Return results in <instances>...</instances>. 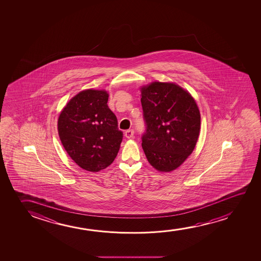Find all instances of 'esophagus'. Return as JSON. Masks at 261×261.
Masks as SVG:
<instances>
[{"label": "esophagus", "instance_id": "34e87169", "mask_svg": "<svg viewBox=\"0 0 261 261\" xmlns=\"http://www.w3.org/2000/svg\"><path fill=\"white\" fill-rule=\"evenodd\" d=\"M134 134H135V131L133 129H128V130L125 131V136L129 139V138H132L133 136H134Z\"/></svg>", "mask_w": 261, "mask_h": 261}]
</instances>
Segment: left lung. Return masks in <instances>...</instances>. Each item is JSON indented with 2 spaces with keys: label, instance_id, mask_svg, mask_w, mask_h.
Masks as SVG:
<instances>
[{
  "label": "left lung",
  "instance_id": "1",
  "mask_svg": "<svg viewBox=\"0 0 261 261\" xmlns=\"http://www.w3.org/2000/svg\"><path fill=\"white\" fill-rule=\"evenodd\" d=\"M146 125L142 146L154 168L170 172L193 152L200 128V114L192 95L174 83L153 82L141 88Z\"/></svg>",
  "mask_w": 261,
  "mask_h": 261
}]
</instances>
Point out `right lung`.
<instances>
[{
	"label": "right lung",
	"instance_id": "right-lung-1",
	"mask_svg": "<svg viewBox=\"0 0 261 261\" xmlns=\"http://www.w3.org/2000/svg\"><path fill=\"white\" fill-rule=\"evenodd\" d=\"M104 90L87 89L68 101L58 119V132L69 157L80 168L98 172L114 161L123 132L108 107Z\"/></svg>",
	"mask_w": 261,
	"mask_h": 261
}]
</instances>
